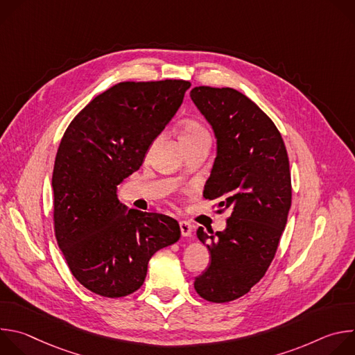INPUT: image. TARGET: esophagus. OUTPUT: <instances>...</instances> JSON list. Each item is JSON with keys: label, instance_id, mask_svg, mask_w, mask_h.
Here are the masks:
<instances>
[{"label": "esophagus", "instance_id": "34e87169", "mask_svg": "<svg viewBox=\"0 0 355 355\" xmlns=\"http://www.w3.org/2000/svg\"><path fill=\"white\" fill-rule=\"evenodd\" d=\"M180 229H181V234H182L184 237H188V236H191L193 227H192L191 223H188V222H185V220H181V222H180Z\"/></svg>", "mask_w": 355, "mask_h": 355}]
</instances>
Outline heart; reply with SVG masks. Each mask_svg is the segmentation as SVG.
Segmentation results:
<instances>
[{
    "label": "heart",
    "instance_id": "obj_1",
    "mask_svg": "<svg viewBox=\"0 0 355 355\" xmlns=\"http://www.w3.org/2000/svg\"><path fill=\"white\" fill-rule=\"evenodd\" d=\"M178 135H180L181 141H189V140H195V139H200V137H209L207 129L193 119H185L180 125Z\"/></svg>",
    "mask_w": 355,
    "mask_h": 355
}]
</instances>
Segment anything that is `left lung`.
<instances>
[{"instance_id":"1","label":"left lung","mask_w":355,"mask_h":355,"mask_svg":"<svg viewBox=\"0 0 355 355\" xmlns=\"http://www.w3.org/2000/svg\"><path fill=\"white\" fill-rule=\"evenodd\" d=\"M191 99L216 137V159L204 189L218 212H232L223 232L196 230L211 252L195 278L200 297L223 303L245 295L267 272L291 208L286 148L274 122L233 88L195 87Z\"/></svg>"}]
</instances>
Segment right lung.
<instances>
[{"label": "right lung", "mask_w": 355, "mask_h": 355, "mask_svg": "<svg viewBox=\"0 0 355 355\" xmlns=\"http://www.w3.org/2000/svg\"><path fill=\"white\" fill-rule=\"evenodd\" d=\"M189 87L184 80L119 83L96 95L64 132L52 177L55 233L74 278L96 295L137 291L151 256L181 236L170 216L126 212L116 189L140 168Z\"/></svg>", "instance_id": "obj_1"}]
</instances>
